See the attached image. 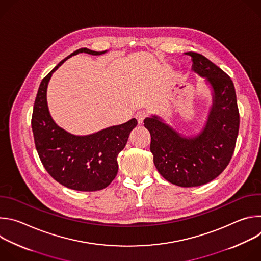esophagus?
Segmentation results:
<instances>
[{
  "label": "esophagus",
  "mask_w": 261,
  "mask_h": 261,
  "mask_svg": "<svg viewBox=\"0 0 261 261\" xmlns=\"http://www.w3.org/2000/svg\"><path fill=\"white\" fill-rule=\"evenodd\" d=\"M147 116H146V114L144 113V111H142V110H140V111H137L136 113V115H135V118H136V120H137V122H138V124H143V121L145 120V118H146Z\"/></svg>",
  "instance_id": "1"
}]
</instances>
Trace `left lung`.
<instances>
[{"label": "left lung", "mask_w": 261, "mask_h": 261, "mask_svg": "<svg viewBox=\"0 0 261 261\" xmlns=\"http://www.w3.org/2000/svg\"><path fill=\"white\" fill-rule=\"evenodd\" d=\"M192 70L213 88V105L202 131L182 137L153 116L144 120L151 134V152L159 173L179 187H197L222 173L234 152L240 113L231 79L208 59L189 51Z\"/></svg>", "instance_id": "left-lung-1"}]
</instances>
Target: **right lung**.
Listing matches in <instances>:
<instances>
[{"instance_id":"obj_1","label":"right lung","mask_w":261,"mask_h":261,"mask_svg":"<svg viewBox=\"0 0 261 261\" xmlns=\"http://www.w3.org/2000/svg\"><path fill=\"white\" fill-rule=\"evenodd\" d=\"M80 53L98 56L106 53L81 48L61 61L42 80L37 93L32 130L36 150L46 171L65 187L77 191L104 189L118 173V155L125 147L136 119L103 129L97 133L76 136L59 127L50 117L46 90L53 73L70 57Z\"/></svg>"}]
</instances>
